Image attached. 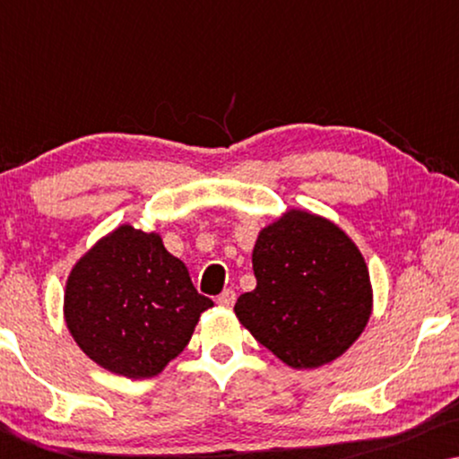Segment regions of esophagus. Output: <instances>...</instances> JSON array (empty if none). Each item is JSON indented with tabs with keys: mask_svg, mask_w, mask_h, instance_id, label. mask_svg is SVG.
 Returning a JSON list of instances; mask_svg holds the SVG:
<instances>
[{
	"mask_svg": "<svg viewBox=\"0 0 459 459\" xmlns=\"http://www.w3.org/2000/svg\"><path fill=\"white\" fill-rule=\"evenodd\" d=\"M217 303L223 305V307H231V305L236 303V290H231V288H228V290H223L217 297Z\"/></svg>",
	"mask_w": 459,
	"mask_h": 459,
	"instance_id": "34e87169",
	"label": "esophagus"
}]
</instances>
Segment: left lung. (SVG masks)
<instances>
[{"label": "left lung", "mask_w": 459, "mask_h": 459, "mask_svg": "<svg viewBox=\"0 0 459 459\" xmlns=\"http://www.w3.org/2000/svg\"><path fill=\"white\" fill-rule=\"evenodd\" d=\"M256 288L240 294L238 319L294 369L334 361L366 330L372 281L357 244L330 219L290 209L259 231Z\"/></svg>", "instance_id": "left-lung-1"}]
</instances>
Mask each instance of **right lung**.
Listing matches in <instances>:
<instances>
[{
    "mask_svg": "<svg viewBox=\"0 0 459 459\" xmlns=\"http://www.w3.org/2000/svg\"><path fill=\"white\" fill-rule=\"evenodd\" d=\"M212 300L156 231L123 223L74 263L66 280V328L98 366L152 378L190 342Z\"/></svg>",
    "mask_w": 459,
    "mask_h": 459,
    "instance_id": "1",
    "label": "right lung"
}]
</instances>
